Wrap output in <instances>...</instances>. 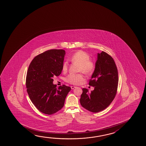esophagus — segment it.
Listing matches in <instances>:
<instances>
[{"instance_id": "1", "label": "esophagus", "mask_w": 146, "mask_h": 146, "mask_svg": "<svg viewBox=\"0 0 146 146\" xmlns=\"http://www.w3.org/2000/svg\"><path fill=\"white\" fill-rule=\"evenodd\" d=\"M76 88V86H71V89H72V90H74V88Z\"/></svg>"}]
</instances>
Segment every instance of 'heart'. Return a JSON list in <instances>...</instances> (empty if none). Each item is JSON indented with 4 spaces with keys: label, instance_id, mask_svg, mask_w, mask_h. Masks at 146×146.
I'll list each match as a JSON object with an SVG mask.
<instances>
[{
    "label": "heart",
    "instance_id": "b5f03b06",
    "mask_svg": "<svg viewBox=\"0 0 146 146\" xmlns=\"http://www.w3.org/2000/svg\"><path fill=\"white\" fill-rule=\"evenodd\" d=\"M90 56L86 52L79 50L76 52L70 58L69 60L72 63L79 65V72H82L85 74H90L94 71L95 68L94 63L90 60ZM67 63H63L62 70L67 71ZM84 80L83 75L81 74H70L66 78V81L73 85L80 84Z\"/></svg>",
    "mask_w": 146,
    "mask_h": 146
}]
</instances>
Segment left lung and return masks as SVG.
Returning a JSON list of instances; mask_svg holds the SVG:
<instances>
[{
    "mask_svg": "<svg viewBox=\"0 0 146 146\" xmlns=\"http://www.w3.org/2000/svg\"><path fill=\"white\" fill-rule=\"evenodd\" d=\"M118 83V71L114 60L105 52L98 53L94 72L89 82L94 90L89 92L83 88L80 99L81 105L93 113L105 109L114 99Z\"/></svg>",
    "mask_w": 146,
    "mask_h": 146,
    "instance_id": "obj_1",
    "label": "left lung"
}]
</instances>
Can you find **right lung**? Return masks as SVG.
I'll return each mask as SVG.
<instances>
[{
    "label": "right lung",
    "mask_w": 146,
    "mask_h": 146,
    "mask_svg": "<svg viewBox=\"0 0 146 146\" xmlns=\"http://www.w3.org/2000/svg\"><path fill=\"white\" fill-rule=\"evenodd\" d=\"M65 51L48 50L35 56L30 64L26 76L28 94L34 105L41 112L52 115L61 110L71 88L63 85L56 88L54 76L62 71Z\"/></svg>",
    "instance_id": "obj_1"
}]
</instances>
